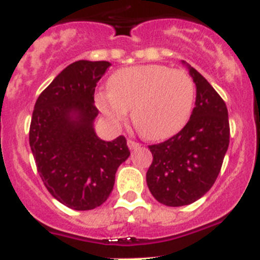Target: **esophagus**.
I'll return each instance as SVG.
<instances>
[{
  "label": "esophagus",
  "mask_w": 260,
  "mask_h": 260,
  "mask_svg": "<svg viewBox=\"0 0 260 260\" xmlns=\"http://www.w3.org/2000/svg\"><path fill=\"white\" fill-rule=\"evenodd\" d=\"M127 146L130 150H138V148H141V144L137 143L134 141H127Z\"/></svg>",
  "instance_id": "34e87169"
}]
</instances>
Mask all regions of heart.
<instances>
[{
  "label": "heart",
  "instance_id": "1",
  "mask_svg": "<svg viewBox=\"0 0 260 260\" xmlns=\"http://www.w3.org/2000/svg\"><path fill=\"white\" fill-rule=\"evenodd\" d=\"M195 99L192 79L183 70L162 65L133 66L116 71L96 104L114 125L132 110L135 128L151 141H162L181 132L191 114Z\"/></svg>",
  "mask_w": 260,
  "mask_h": 260
}]
</instances>
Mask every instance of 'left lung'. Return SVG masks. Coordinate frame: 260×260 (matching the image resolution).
Masks as SVG:
<instances>
[{
	"instance_id": "left-lung-1",
	"label": "left lung",
	"mask_w": 260,
	"mask_h": 260,
	"mask_svg": "<svg viewBox=\"0 0 260 260\" xmlns=\"http://www.w3.org/2000/svg\"><path fill=\"white\" fill-rule=\"evenodd\" d=\"M182 63L197 87L195 107L178 134L150 146L153 160L146 176L153 198L169 207L194 203L212 187L229 146L224 100L201 73Z\"/></svg>"
}]
</instances>
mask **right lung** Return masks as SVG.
I'll return each mask as SVG.
<instances>
[{
  "label": "right lung",
  "instance_id": "1",
  "mask_svg": "<svg viewBox=\"0 0 260 260\" xmlns=\"http://www.w3.org/2000/svg\"><path fill=\"white\" fill-rule=\"evenodd\" d=\"M108 61L73 62L53 79L36 100L29 147L48 191L66 207L88 211L110 195L118 167L130 151L125 137L103 141L93 121L95 87Z\"/></svg>",
  "mask_w": 260,
  "mask_h": 260
}]
</instances>
